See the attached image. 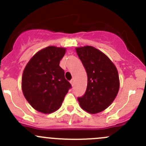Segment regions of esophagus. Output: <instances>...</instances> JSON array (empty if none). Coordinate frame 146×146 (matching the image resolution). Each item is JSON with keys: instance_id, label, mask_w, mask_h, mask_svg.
Masks as SVG:
<instances>
[{"instance_id": "esophagus-1", "label": "esophagus", "mask_w": 146, "mask_h": 146, "mask_svg": "<svg viewBox=\"0 0 146 146\" xmlns=\"http://www.w3.org/2000/svg\"><path fill=\"white\" fill-rule=\"evenodd\" d=\"M70 83H71V84L72 85H74V79H72L71 81H70Z\"/></svg>"}]
</instances>
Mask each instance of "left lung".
<instances>
[{"instance_id":"1","label":"left lung","mask_w":146,"mask_h":146,"mask_svg":"<svg viewBox=\"0 0 146 146\" xmlns=\"http://www.w3.org/2000/svg\"><path fill=\"white\" fill-rule=\"evenodd\" d=\"M76 51L88 77L85 94L77 98L79 105L89 113L102 112L110 106L118 94L117 70L108 56L93 46L76 48Z\"/></svg>"}]
</instances>
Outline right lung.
Masks as SVG:
<instances>
[{"instance_id":"right-lung-1","label":"right lung","mask_w":146,"mask_h":146,"mask_svg":"<svg viewBox=\"0 0 146 146\" xmlns=\"http://www.w3.org/2000/svg\"><path fill=\"white\" fill-rule=\"evenodd\" d=\"M64 48L48 46L31 58L24 70L22 92L30 105L38 112L49 114L62 106L72 85L64 77L60 62Z\"/></svg>"}]
</instances>
